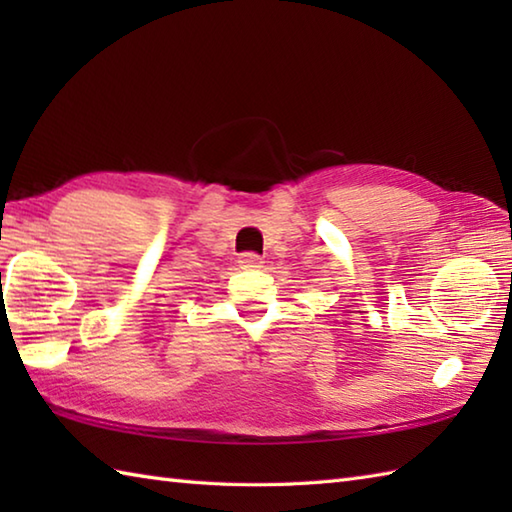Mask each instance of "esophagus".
<instances>
[{"label":"esophagus","instance_id":"obj_1","mask_svg":"<svg viewBox=\"0 0 512 512\" xmlns=\"http://www.w3.org/2000/svg\"><path fill=\"white\" fill-rule=\"evenodd\" d=\"M262 257H259L257 253H244V255H239V266L242 268H262Z\"/></svg>","mask_w":512,"mask_h":512}]
</instances>
